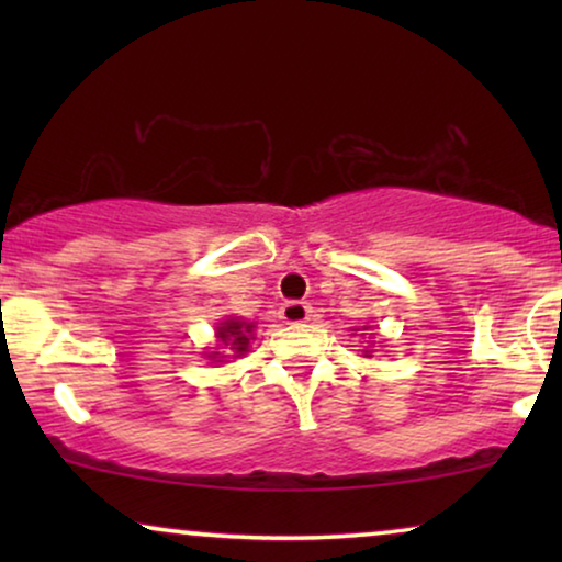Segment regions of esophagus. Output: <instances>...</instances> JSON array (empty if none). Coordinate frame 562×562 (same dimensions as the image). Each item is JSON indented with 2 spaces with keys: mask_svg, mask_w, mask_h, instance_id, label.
<instances>
[{
  "mask_svg": "<svg viewBox=\"0 0 562 562\" xmlns=\"http://www.w3.org/2000/svg\"><path fill=\"white\" fill-rule=\"evenodd\" d=\"M279 314L286 325H302V322H310L312 306L306 302H286L281 306Z\"/></svg>",
  "mask_w": 562,
  "mask_h": 562,
  "instance_id": "1",
  "label": "esophagus"
}]
</instances>
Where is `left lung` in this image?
Listing matches in <instances>:
<instances>
[{
    "mask_svg": "<svg viewBox=\"0 0 562 562\" xmlns=\"http://www.w3.org/2000/svg\"><path fill=\"white\" fill-rule=\"evenodd\" d=\"M366 356H371V350H366Z\"/></svg>",
    "mask_w": 562,
    "mask_h": 562,
    "instance_id": "1",
    "label": "left lung"
}]
</instances>
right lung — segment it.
Instances as JSON below:
<instances>
[{
  "label": "right lung",
  "mask_w": 562,
  "mask_h": 562,
  "mask_svg": "<svg viewBox=\"0 0 562 562\" xmlns=\"http://www.w3.org/2000/svg\"><path fill=\"white\" fill-rule=\"evenodd\" d=\"M252 327H256V325H252V322H245L240 317H229L225 322H220L217 340L222 345H229V350L235 352V358H240L250 348ZM206 358L214 360V358H222V356H220V352H210V356H206ZM217 363H220V360H217Z\"/></svg>",
  "instance_id": "1"
}]
</instances>
